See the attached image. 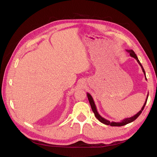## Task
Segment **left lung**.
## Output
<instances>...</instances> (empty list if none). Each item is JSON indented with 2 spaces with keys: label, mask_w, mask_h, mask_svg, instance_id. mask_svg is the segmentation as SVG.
Masks as SVG:
<instances>
[{
  "label": "left lung",
  "mask_w": 157,
  "mask_h": 157,
  "mask_svg": "<svg viewBox=\"0 0 157 157\" xmlns=\"http://www.w3.org/2000/svg\"><path fill=\"white\" fill-rule=\"evenodd\" d=\"M126 51L128 52L129 54H130L131 57H133L134 58H135L136 60H137L138 63L139 64H140V66L141 68H142V71H143V72H144V75H145V78H146V73H145V71H144V70L143 67H142V66L141 63L140 62V61H139L136 54L134 53V52L133 50H127ZM146 79H147V78H146ZM86 95H87L89 101V103H90V107H91V109H92V110H93V113H95V116L96 117V118H97V120H98L99 121H101V123H103V124H105V125H109V126H124V125H126V124H129V123L132 122V121H134V120H135L136 119V118L141 114L142 111H143L144 108V107H145L146 103H147V99H148V95H147V99H146L145 103H144V105L142 106L141 110H140V111H139L138 113H137L136 114L134 115V116H132V117H129V118H126V119L121 120V122H114V121H112V122H110V121H109V120H107L105 119V118H103V117L101 116L99 114L98 111H97V110L96 105H95V102H94V101H93V99L92 96L90 95L89 93H87V94H86Z\"/></svg>",
  "instance_id": "left-lung-1"
}]
</instances>
